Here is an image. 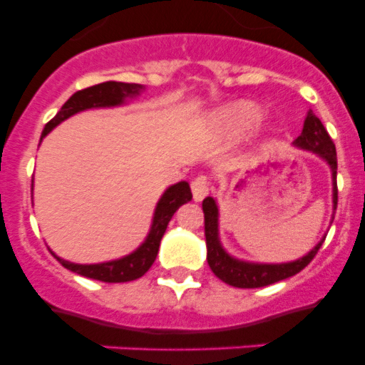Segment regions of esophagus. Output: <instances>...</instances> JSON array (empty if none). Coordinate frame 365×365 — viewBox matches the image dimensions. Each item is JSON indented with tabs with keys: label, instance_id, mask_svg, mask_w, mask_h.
<instances>
[{
	"label": "esophagus",
	"instance_id": "obj_1",
	"mask_svg": "<svg viewBox=\"0 0 365 365\" xmlns=\"http://www.w3.org/2000/svg\"><path fill=\"white\" fill-rule=\"evenodd\" d=\"M190 189H192L194 202H202L207 194H209V178H207V176L194 178L192 183H190Z\"/></svg>",
	"mask_w": 365,
	"mask_h": 365
}]
</instances>
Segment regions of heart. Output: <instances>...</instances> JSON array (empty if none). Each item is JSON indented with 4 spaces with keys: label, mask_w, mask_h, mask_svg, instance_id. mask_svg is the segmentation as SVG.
Returning <instances> with one entry per match:
<instances>
[{
    "label": "heart",
    "mask_w": 365,
    "mask_h": 365,
    "mask_svg": "<svg viewBox=\"0 0 365 365\" xmlns=\"http://www.w3.org/2000/svg\"><path fill=\"white\" fill-rule=\"evenodd\" d=\"M263 108L254 101H236L223 106L214 115V124L217 131L225 136H243L255 129L263 120Z\"/></svg>",
    "instance_id": "obj_1"
}]
</instances>
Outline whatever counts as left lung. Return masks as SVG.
<instances>
[{"label":"left lung","instance_id":"8db88e82","mask_svg":"<svg viewBox=\"0 0 365 365\" xmlns=\"http://www.w3.org/2000/svg\"><path fill=\"white\" fill-rule=\"evenodd\" d=\"M295 148L304 151L315 153L321 160H324L331 171L333 185V210H336V151L335 144L329 138L328 131L322 122L319 120L313 111H308L302 125V133L295 138ZM203 214H205V241H207V263L216 277L236 288H261V286L274 284V282L288 279L299 274L309 261L315 257L319 248L324 243L326 236L322 237L312 250L299 259L290 263H252V261L237 259L225 250L220 241V207L216 198L207 196L202 203Z\"/></svg>","mask_w":365,"mask_h":365}]
</instances>
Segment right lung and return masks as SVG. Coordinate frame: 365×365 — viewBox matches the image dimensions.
I'll use <instances>...</instances> for the list:
<instances>
[{
    "instance_id": "add662e5",
    "label": "right lung",
    "mask_w": 365,
    "mask_h": 365,
    "mask_svg": "<svg viewBox=\"0 0 365 365\" xmlns=\"http://www.w3.org/2000/svg\"><path fill=\"white\" fill-rule=\"evenodd\" d=\"M142 90H144L142 84L108 81V83L95 84V86L86 88V90L77 91V93H73L66 102H64L63 108L59 110V113H57L48 124L44 125L41 140H43L44 136L48 135L56 125H59L61 122H64L66 118L73 117L75 113H81V111L86 110H97V108H117V106H124L128 104V101L138 97ZM190 200H192V192H190V187L187 182H178L175 183V185L167 187L165 192L162 194V198L156 203V209L151 221V229H149V234L145 236L144 243L136 248V250H133L131 254L120 257V259L106 261V263L95 264H79L71 263V261L66 259H61L59 255H56L53 252L52 254L56 255V259L59 261L64 268L75 272V274L83 275V277H90L102 282L135 281V279L142 277V275L151 268V264L155 263L156 254H158L160 248V241H162L163 234H165L167 225H169L171 217L175 216L176 210H178L183 203L190 202Z\"/></svg>"
}]
</instances>
